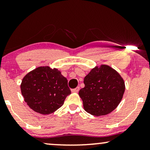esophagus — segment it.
Masks as SVG:
<instances>
[{
    "label": "esophagus",
    "mask_w": 150,
    "mask_h": 150,
    "mask_svg": "<svg viewBox=\"0 0 150 150\" xmlns=\"http://www.w3.org/2000/svg\"><path fill=\"white\" fill-rule=\"evenodd\" d=\"M79 90H80V87H76L75 89H71V91H72V92H79Z\"/></svg>",
    "instance_id": "esophagus-1"
}]
</instances>
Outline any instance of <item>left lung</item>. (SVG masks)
I'll return each mask as SVG.
<instances>
[{
	"instance_id": "left-lung-1",
	"label": "left lung",
	"mask_w": 150,
	"mask_h": 150,
	"mask_svg": "<svg viewBox=\"0 0 150 150\" xmlns=\"http://www.w3.org/2000/svg\"><path fill=\"white\" fill-rule=\"evenodd\" d=\"M85 87L79 91L83 106L94 116L106 115L115 109L125 91L124 80L106 65L92 69L84 79Z\"/></svg>"
}]
</instances>
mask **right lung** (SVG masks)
Masks as SVG:
<instances>
[{
    "label": "right lung",
    "instance_id": "right-lung-1",
    "mask_svg": "<svg viewBox=\"0 0 150 150\" xmlns=\"http://www.w3.org/2000/svg\"><path fill=\"white\" fill-rule=\"evenodd\" d=\"M21 92L29 107L39 113L50 114L62 106L71 91L66 78L57 69L40 67L22 80Z\"/></svg>",
    "mask_w": 150,
    "mask_h": 150
}]
</instances>
